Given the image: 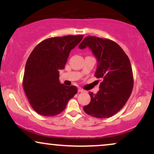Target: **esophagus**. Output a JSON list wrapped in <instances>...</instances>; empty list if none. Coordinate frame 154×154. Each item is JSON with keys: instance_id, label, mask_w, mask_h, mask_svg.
<instances>
[{"instance_id": "esophagus-1", "label": "esophagus", "mask_w": 154, "mask_h": 154, "mask_svg": "<svg viewBox=\"0 0 154 154\" xmlns=\"http://www.w3.org/2000/svg\"><path fill=\"white\" fill-rule=\"evenodd\" d=\"M78 92H79V93H82V92H84V90H82V88H78Z\"/></svg>"}]
</instances>
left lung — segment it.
Masks as SVG:
<instances>
[{
    "instance_id": "8db88e82",
    "label": "left lung",
    "mask_w": 154,
    "mask_h": 154,
    "mask_svg": "<svg viewBox=\"0 0 154 154\" xmlns=\"http://www.w3.org/2000/svg\"><path fill=\"white\" fill-rule=\"evenodd\" d=\"M89 47L98 65L95 77L102 79L100 91L91 95L84 111L93 117L109 118L122 109L133 88V74L130 59L115 42L95 36L86 37L79 48Z\"/></svg>"
}]
</instances>
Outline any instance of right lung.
<instances>
[{
    "instance_id": "add662e5",
    "label": "right lung",
    "mask_w": 154,
    "mask_h": 154,
    "mask_svg": "<svg viewBox=\"0 0 154 154\" xmlns=\"http://www.w3.org/2000/svg\"><path fill=\"white\" fill-rule=\"evenodd\" d=\"M82 38L83 35H66L48 38L32 51L22 85L29 104L38 114L57 115L77 93L76 86L60 83L59 70L64 69L70 51Z\"/></svg>"
}]
</instances>
